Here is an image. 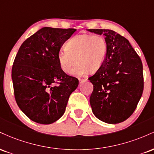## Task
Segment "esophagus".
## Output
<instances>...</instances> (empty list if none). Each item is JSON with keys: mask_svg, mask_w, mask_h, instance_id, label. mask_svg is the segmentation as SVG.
I'll use <instances>...</instances> for the list:
<instances>
[{"mask_svg": "<svg viewBox=\"0 0 154 154\" xmlns=\"http://www.w3.org/2000/svg\"><path fill=\"white\" fill-rule=\"evenodd\" d=\"M86 80H87V78H84V79H82V78H79V82H80V83H82V82H85Z\"/></svg>", "mask_w": 154, "mask_h": 154, "instance_id": "obj_1", "label": "esophagus"}]
</instances>
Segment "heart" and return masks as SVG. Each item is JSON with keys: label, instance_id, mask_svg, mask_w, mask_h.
Returning <instances> with one entry per match:
<instances>
[{"label": "heart", "instance_id": "b5f03b06", "mask_svg": "<svg viewBox=\"0 0 154 154\" xmlns=\"http://www.w3.org/2000/svg\"><path fill=\"white\" fill-rule=\"evenodd\" d=\"M108 45L100 35H78L67 41L65 48L57 53L59 67L65 73H70L77 61L78 65L72 71L75 75H83L98 71L105 61Z\"/></svg>", "mask_w": 154, "mask_h": 154}]
</instances>
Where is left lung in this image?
<instances>
[{
  "instance_id": "1",
  "label": "left lung",
  "mask_w": 154,
  "mask_h": 154,
  "mask_svg": "<svg viewBox=\"0 0 154 154\" xmlns=\"http://www.w3.org/2000/svg\"><path fill=\"white\" fill-rule=\"evenodd\" d=\"M88 31L103 34L108 45L103 64L88 78L93 85L92 111L106 123L122 122L133 114L143 92L142 61L128 39L119 33L111 29Z\"/></svg>"
}]
</instances>
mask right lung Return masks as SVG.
<instances>
[{"label": "right lung", "mask_w": 154, "mask_h": 154, "mask_svg": "<svg viewBox=\"0 0 154 154\" xmlns=\"http://www.w3.org/2000/svg\"><path fill=\"white\" fill-rule=\"evenodd\" d=\"M75 29L43 27L19 48L11 70L15 100L33 122L49 125L61 118L79 84L59 67L57 53Z\"/></svg>", "instance_id": "right-lung-1"}]
</instances>
